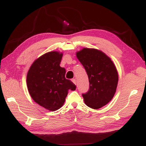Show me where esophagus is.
<instances>
[{"label":"esophagus","mask_w":146,"mask_h":146,"mask_svg":"<svg viewBox=\"0 0 146 146\" xmlns=\"http://www.w3.org/2000/svg\"><path fill=\"white\" fill-rule=\"evenodd\" d=\"M72 82L75 83V84L76 85V79H72Z\"/></svg>","instance_id":"34e87169"}]
</instances>
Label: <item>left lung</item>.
Listing matches in <instances>:
<instances>
[{
	"mask_svg": "<svg viewBox=\"0 0 146 146\" xmlns=\"http://www.w3.org/2000/svg\"><path fill=\"white\" fill-rule=\"evenodd\" d=\"M76 57L88 75L90 88L82 94L88 107L98 109L113 98L119 81L117 68L111 59L102 51L83 48L76 52Z\"/></svg>",
	"mask_w": 146,
	"mask_h": 146,
	"instance_id": "left-lung-1",
	"label": "left lung"
}]
</instances>
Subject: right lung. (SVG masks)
I'll return each instance as SVG.
<instances>
[{"instance_id":"1","label":"right lung","mask_w":146,"mask_h":146,"mask_svg":"<svg viewBox=\"0 0 146 146\" xmlns=\"http://www.w3.org/2000/svg\"><path fill=\"white\" fill-rule=\"evenodd\" d=\"M63 53L46 52L33 62L27 75L31 97L40 106L50 111L63 106L68 90H75L74 83L65 78L66 70L60 66Z\"/></svg>"}]
</instances>
